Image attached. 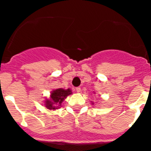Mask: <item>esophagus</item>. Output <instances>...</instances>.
Here are the masks:
<instances>
[{"label":"esophagus","mask_w":151,"mask_h":151,"mask_svg":"<svg viewBox=\"0 0 151 151\" xmlns=\"http://www.w3.org/2000/svg\"><path fill=\"white\" fill-rule=\"evenodd\" d=\"M76 91L77 92H80V91H81V88H80V87L76 88Z\"/></svg>","instance_id":"34e87169"}]
</instances>
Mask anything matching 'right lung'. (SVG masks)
Segmentation results:
<instances>
[{
  "mask_svg": "<svg viewBox=\"0 0 151 151\" xmlns=\"http://www.w3.org/2000/svg\"><path fill=\"white\" fill-rule=\"evenodd\" d=\"M71 90L67 89L64 90L62 88H58L52 91L50 95V99L47 100L45 101L46 107L49 110H56L58 106H60L63 100L67 97L68 95L71 94Z\"/></svg>",
  "mask_w": 151,
  "mask_h": 151,
  "instance_id": "obj_1",
  "label": "right lung"
}]
</instances>
